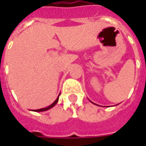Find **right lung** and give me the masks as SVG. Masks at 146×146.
Segmentation results:
<instances>
[{
	"label": "right lung",
	"mask_w": 146,
	"mask_h": 146,
	"mask_svg": "<svg viewBox=\"0 0 146 146\" xmlns=\"http://www.w3.org/2000/svg\"><path fill=\"white\" fill-rule=\"evenodd\" d=\"M58 101V98H56V100H55V101H54V102H53V103H52V104L51 105V106H48V107H46V108H44V109H40V110H34V112H43V111H46V110H49V109H51V108L53 107L54 105L57 103Z\"/></svg>",
	"instance_id": "1"
}]
</instances>
